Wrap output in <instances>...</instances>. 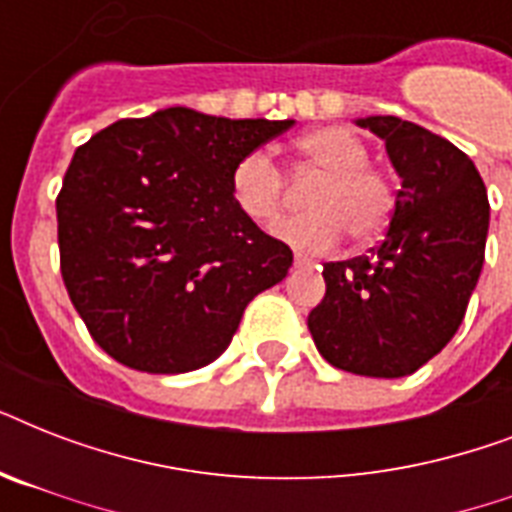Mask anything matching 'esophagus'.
<instances>
[{"mask_svg": "<svg viewBox=\"0 0 512 512\" xmlns=\"http://www.w3.org/2000/svg\"><path fill=\"white\" fill-rule=\"evenodd\" d=\"M295 265H297V268H313V265H316V263H313L311 257H305V255H295Z\"/></svg>", "mask_w": 512, "mask_h": 512, "instance_id": "esophagus-1", "label": "esophagus"}]
</instances>
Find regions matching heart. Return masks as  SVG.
I'll return each instance as SVG.
<instances>
[{"label":"heart","mask_w":512,"mask_h":512,"mask_svg":"<svg viewBox=\"0 0 512 512\" xmlns=\"http://www.w3.org/2000/svg\"><path fill=\"white\" fill-rule=\"evenodd\" d=\"M297 162L319 172L308 193V215L287 217L273 233L300 252H329L345 233L353 241L377 239L393 220L398 191L388 172L369 162V146L348 127H316L295 140ZM233 207L255 225L279 220L287 201L284 172L263 151H249L231 170Z\"/></svg>","instance_id":"1"}]
</instances>
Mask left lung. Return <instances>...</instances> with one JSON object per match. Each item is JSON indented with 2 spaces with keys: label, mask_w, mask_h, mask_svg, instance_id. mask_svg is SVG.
<instances>
[{
  "label": "left lung",
  "mask_w": 512,
  "mask_h": 512,
  "mask_svg": "<svg viewBox=\"0 0 512 512\" xmlns=\"http://www.w3.org/2000/svg\"><path fill=\"white\" fill-rule=\"evenodd\" d=\"M358 127L385 140L401 177L396 212L372 255L324 265L327 295L308 329L342 372L406 377L465 319L484 265L489 199L468 154L441 135L398 116H366Z\"/></svg>",
  "instance_id": "left-lung-1"
}]
</instances>
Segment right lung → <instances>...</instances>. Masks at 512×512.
<instances>
[{
	"instance_id": "obj_1",
	"label": "right lung",
	"mask_w": 512,
	"mask_h": 512,
	"mask_svg": "<svg viewBox=\"0 0 512 512\" xmlns=\"http://www.w3.org/2000/svg\"><path fill=\"white\" fill-rule=\"evenodd\" d=\"M292 124L175 106L76 148L55 201L60 273L108 356L151 374L212 364L287 276L292 249L233 207L231 170Z\"/></svg>"
}]
</instances>
